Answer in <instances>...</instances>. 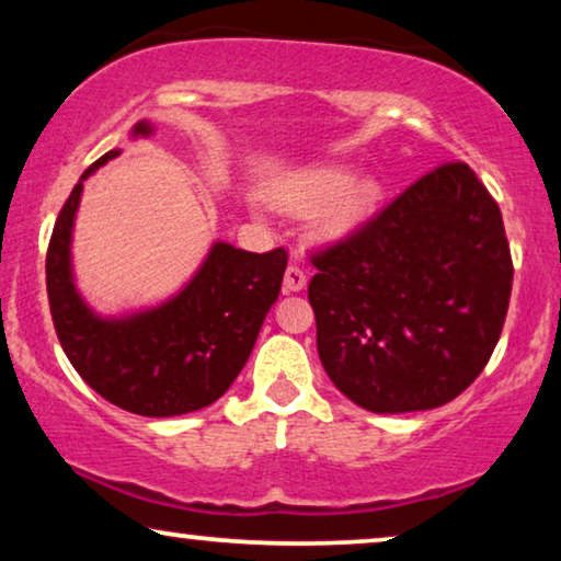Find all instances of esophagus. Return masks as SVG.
Segmentation results:
<instances>
[{
	"instance_id": "34e87169",
	"label": "esophagus",
	"mask_w": 561,
	"mask_h": 561,
	"mask_svg": "<svg viewBox=\"0 0 561 561\" xmlns=\"http://www.w3.org/2000/svg\"><path fill=\"white\" fill-rule=\"evenodd\" d=\"M306 273L301 271L298 265H288L286 275H283V288H286V294H298V290L306 288Z\"/></svg>"
}]
</instances>
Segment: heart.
Returning <instances> with one entry per match:
<instances>
[{
  "label": "heart",
  "mask_w": 561,
  "mask_h": 561,
  "mask_svg": "<svg viewBox=\"0 0 561 561\" xmlns=\"http://www.w3.org/2000/svg\"><path fill=\"white\" fill-rule=\"evenodd\" d=\"M380 196L382 188L375 175H352L344 168H317L283 183L273 194V202L294 214L317 209V232L327 240H342L370 219Z\"/></svg>",
  "instance_id": "obj_1"
}]
</instances>
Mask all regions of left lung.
I'll list each match as a JSON object with an SVG mask.
<instances>
[{
	"label": "left lung",
	"instance_id": "obj_1",
	"mask_svg": "<svg viewBox=\"0 0 561 561\" xmlns=\"http://www.w3.org/2000/svg\"><path fill=\"white\" fill-rule=\"evenodd\" d=\"M313 265L319 359L365 411L439 409L501 340L511 250L501 209L465 163L426 173Z\"/></svg>",
	"mask_w": 561,
	"mask_h": 561
}]
</instances>
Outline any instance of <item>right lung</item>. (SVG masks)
<instances>
[{"label":"right lung","instance_id":"obj_1","mask_svg":"<svg viewBox=\"0 0 561 561\" xmlns=\"http://www.w3.org/2000/svg\"><path fill=\"white\" fill-rule=\"evenodd\" d=\"M152 135L148 119L129 129V140ZM119 152H104L81 175L53 227L45 260L53 324L76 373L99 396L140 416H181L211 405L240 375L278 301L288 255L283 248L257 255L217 240L196 273L160 304L96 311L76 283L73 227L83 183Z\"/></svg>","mask_w":561,"mask_h":561}]
</instances>
